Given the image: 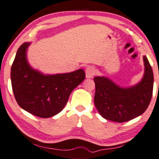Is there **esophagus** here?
I'll return each instance as SVG.
<instances>
[{"instance_id":"esophagus-1","label":"esophagus","mask_w":159,"mask_h":159,"mask_svg":"<svg viewBox=\"0 0 159 159\" xmlns=\"http://www.w3.org/2000/svg\"><path fill=\"white\" fill-rule=\"evenodd\" d=\"M86 77L87 78H92L96 74V69L93 66H88L86 68Z\"/></svg>"}]
</instances>
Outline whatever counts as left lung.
I'll list each match as a JSON object with an SVG mask.
<instances>
[{
    "mask_svg": "<svg viewBox=\"0 0 159 159\" xmlns=\"http://www.w3.org/2000/svg\"><path fill=\"white\" fill-rule=\"evenodd\" d=\"M143 60L144 77L134 87L121 88L107 77L93 78L96 87L94 103L102 117L122 123L145 112L152 99L154 75L146 56Z\"/></svg>",
    "mask_w": 159,
    "mask_h": 159,
    "instance_id": "8db88e82",
    "label": "left lung"
}]
</instances>
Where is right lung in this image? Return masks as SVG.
I'll use <instances>...</instances> for the list:
<instances>
[{"instance_id":"1","label":"right lung","mask_w":159,"mask_h":159,"mask_svg":"<svg viewBox=\"0 0 159 159\" xmlns=\"http://www.w3.org/2000/svg\"><path fill=\"white\" fill-rule=\"evenodd\" d=\"M29 43L19 47L11 68L14 96L22 109L41 118H49L65 107L75 88L85 78L79 69L69 73L44 75L30 68L26 60Z\"/></svg>"}]
</instances>
